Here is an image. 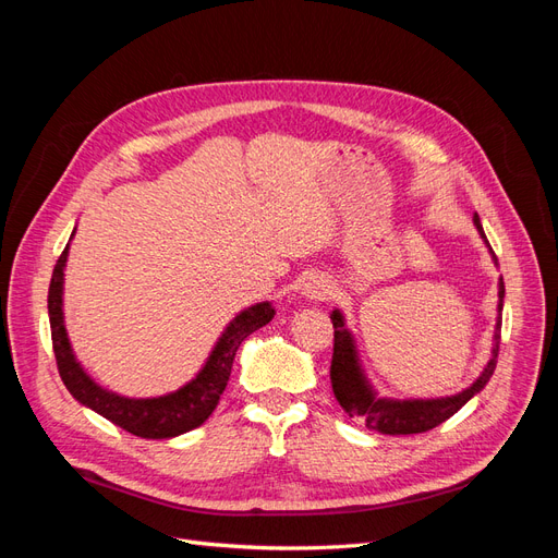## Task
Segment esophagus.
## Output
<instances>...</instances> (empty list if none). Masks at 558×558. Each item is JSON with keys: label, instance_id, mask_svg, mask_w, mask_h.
Masks as SVG:
<instances>
[{"label": "esophagus", "instance_id": "34e87169", "mask_svg": "<svg viewBox=\"0 0 558 558\" xmlns=\"http://www.w3.org/2000/svg\"><path fill=\"white\" fill-rule=\"evenodd\" d=\"M330 293H332V286L326 277H310L305 281V286H302V295L312 302L326 300V298H330Z\"/></svg>", "mask_w": 558, "mask_h": 558}]
</instances>
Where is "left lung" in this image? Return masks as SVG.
<instances>
[{"label":"left lung","mask_w":558,"mask_h":558,"mask_svg":"<svg viewBox=\"0 0 558 558\" xmlns=\"http://www.w3.org/2000/svg\"><path fill=\"white\" fill-rule=\"evenodd\" d=\"M472 223H475L480 238L486 242V234L482 230L480 216H472ZM492 251V246H488ZM494 256V251H492ZM494 263L498 265L496 256ZM502 298H505V286L502 279L498 281V318L494 328V344H492V359L484 365L480 377L472 381L461 393H453L447 398H381L377 396L375 386L369 384L356 340H353V332L347 328V318L340 310H332L330 320L335 328V347H332V365H330V381H332V393L337 402L342 404V410L351 418H361L369 430H377L384 435H412V433H426L435 426H440L442 421L453 416L463 404L475 398L486 381L492 379L496 369L498 359V347H500V312H502Z\"/></svg>","instance_id":"left-lung-1"}]
</instances>
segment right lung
<instances>
[{
  "label": "right lung",
  "mask_w": 558,
  "mask_h": 558,
  "mask_svg": "<svg viewBox=\"0 0 558 558\" xmlns=\"http://www.w3.org/2000/svg\"><path fill=\"white\" fill-rule=\"evenodd\" d=\"M66 256H70V244L64 246L62 256L58 258L48 286L50 337H53L56 361L66 391H70L83 408H90L99 416L109 418L111 424L121 426L123 430L137 437H146V440H167V437L183 435L205 424L216 410L218 400H221V393L226 391L234 353H238L240 344L251 332H256L258 328L267 326L269 320H272V302H256V305H251L234 316L221 332V337H218V342L214 344L205 365H202L199 373L189 384H183L172 393L156 398H128L99 386L76 361L70 335H66L64 328L62 310Z\"/></svg>",
  "instance_id": "1"
}]
</instances>
